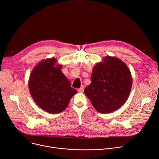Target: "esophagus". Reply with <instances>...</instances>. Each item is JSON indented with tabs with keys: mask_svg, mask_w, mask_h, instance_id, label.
Listing matches in <instances>:
<instances>
[{
	"mask_svg": "<svg viewBox=\"0 0 159 159\" xmlns=\"http://www.w3.org/2000/svg\"><path fill=\"white\" fill-rule=\"evenodd\" d=\"M84 90V86H81V87L79 89H78V91H79V92H81V93L83 92Z\"/></svg>",
	"mask_w": 159,
	"mask_h": 159,
	"instance_id": "1",
	"label": "esophagus"
}]
</instances>
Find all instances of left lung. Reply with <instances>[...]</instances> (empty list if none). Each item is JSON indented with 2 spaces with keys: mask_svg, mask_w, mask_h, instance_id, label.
Wrapping results in <instances>:
<instances>
[{
  "mask_svg": "<svg viewBox=\"0 0 159 159\" xmlns=\"http://www.w3.org/2000/svg\"><path fill=\"white\" fill-rule=\"evenodd\" d=\"M93 69L91 82L84 93L97 111L107 113L122 106L128 99L132 78L128 66L117 58L106 57Z\"/></svg>",
  "mask_w": 159,
  "mask_h": 159,
  "instance_id": "obj_1",
  "label": "left lung"
}]
</instances>
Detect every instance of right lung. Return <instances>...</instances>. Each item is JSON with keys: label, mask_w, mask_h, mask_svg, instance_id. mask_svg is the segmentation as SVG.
<instances>
[{"label": "right lung", "mask_w": 159, "mask_h": 159, "mask_svg": "<svg viewBox=\"0 0 159 159\" xmlns=\"http://www.w3.org/2000/svg\"><path fill=\"white\" fill-rule=\"evenodd\" d=\"M55 58L43 61L33 70L28 82L30 93L35 103L50 113L63 111L77 93L62 73L61 66H55Z\"/></svg>", "instance_id": "1"}]
</instances>
